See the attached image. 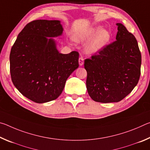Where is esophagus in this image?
I'll list each match as a JSON object with an SVG mask.
<instances>
[{"label":"esophagus","instance_id":"1","mask_svg":"<svg viewBox=\"0 0 150 150\" xmlns=\"http://www.w3.org/2000/svg\"><path fill=\"white\" fill-rule=\"evenodd\" d=\"M83 63H84V59L82 57H79V64L80 66H82Z\"/></svg>","mask_w":150,"mask_h":150}]
</instances>
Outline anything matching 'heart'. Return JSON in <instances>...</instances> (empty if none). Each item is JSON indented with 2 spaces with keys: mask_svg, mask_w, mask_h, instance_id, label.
<instances>
[{
  "mask_svg": "<svg viewBox=\"0 0 150 150\" xmlns=\"http://www.w3.org/2000/svg\"><path fill=\"white\" fill-rule=\"evenodd\" d=\"M74 39L77 42H87L85 45V51L87 54L93 55L102 51L111 39V34L109 30L103 29L102 26L90 28L77 33Z\"/></svg>",
  "mask_w": 150,
  "mask_h": 150,
  "instance_id": "heart-1",
  "label": "heart"
}]
</instances>
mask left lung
<instances>
[{
  "label": "left lung",
  "mask_w": 150,
  "mask_h": 150,
  "mask_svg": "<svg viewBox=\"0 0 150 150\" xmlns=\"http://www.w3.org/2000/svg\"><path fill=\"white\" fill-rule=\"evenodd\" d=\"M116 41L85 60L87 89L96 102L117 103L130 94L140 76L141 53L134 35L116 23Z\"/></svg>",
  "instance_id": "obj_1"
}]
</instances>
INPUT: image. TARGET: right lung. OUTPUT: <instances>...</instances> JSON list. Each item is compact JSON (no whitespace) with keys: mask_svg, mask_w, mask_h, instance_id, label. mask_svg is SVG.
<instances>
[{"mask_svg":"<svg viewBox=\"0 0 150 150\" xmlns=\"http://www.w3.org/2000/svg\"><path fill=\"white\" fill-rule=\"evenodd\" d=\"M59 20H37L18 35L10 54L12 81L20 93L36 103L54 100L79 67V53H59L54 38L62 36Z\"/></svg>","mask_w":150,"mask_h":150,"instance_id":"obj_1","label":"right lung"}]
</instances>
